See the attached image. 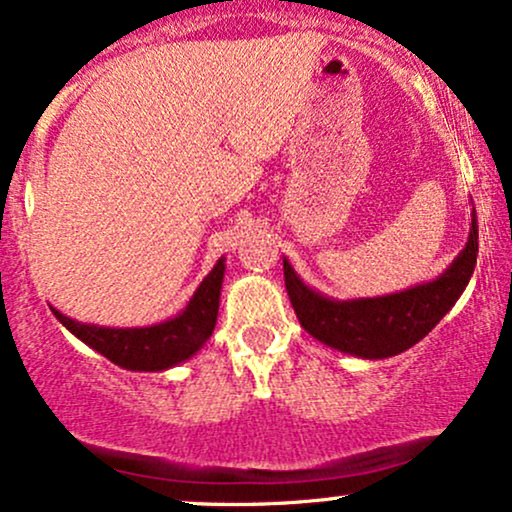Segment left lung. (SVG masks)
Listing matches in <instances>:
<instances>
[{
  "label": "left lung",
  "instance_id": "8db88e82",
  "mask_svg": "<svg viewBox=\"0 0 512 512\" xmlns=\"http://www.w3.org/2000/svg\"><path fill=\"white\" fill-rule=\"evenodd\" d=\"M479 252L477 214L464 250L438 279L378 298L334 301L305 286L284 260V281L303 330L322 344L358 358H390L426 337L472 279Z\"/></svg>",
  "mask_w": 512,
  "mask_h": 512
}]
</instances>
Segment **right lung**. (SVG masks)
I'll use <instances>...</instances> for the list:
<instances>
[{"instance_id":"right-lung-1","label":"right lung","mask_w":512,"mask_h":512,"mask_svg":"<svg viewBox=\"0 0 512 512\" xmlns=\"http://www.w3.org/2000/svg\"><path fill=\"white\" fill-rule=\"evenodd\" d=\"M226 260L214 264V269L204 276L195 296L190 298L187 308L158 322L151 327H98L76 322L52 308L57 320L67 327L74 337L96 349L98 354L127 370H166L187 361L202 349L211 337L219 315V296L226 272Z\"/></svg>"}]
</instances>
